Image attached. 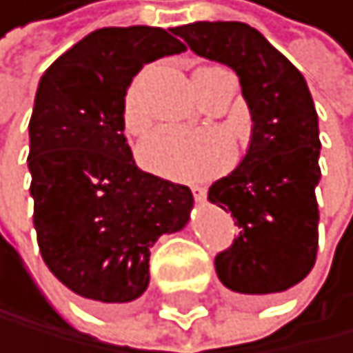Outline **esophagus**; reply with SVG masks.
<instances>
[{"mask_svg": "<svg viewBox=\"0 0 353 353\" xmlns=\"http://www.w3.org/2000/svg\"><path fill=\"white\" fill-rule=\"evenodd\" d=\"M192 194H194L196 201H203L205 194H208V190H205V188H201V185H192Z\"/></svg>", "mask_w": 353, "mask_h": 353, "instance_id": "esophagus-1", "label": "esophagus"}]
</instances>
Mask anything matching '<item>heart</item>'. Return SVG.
Listing matches in <instances>:
<instances>
[{
  "instance_id": "1",
  "label": "heart",
  "mask_w": 353,
  "mask_h": 353,
  "mask_svg": "<svg viewBox=\"0 0 353 353\" xmlns=\"http://www.w3.org/2000/svg\"><path fill=\"white\" fill-rule=\"evenodd\" d=\"M223 70L221 65H203L194 72L196 90L208 77ZM123 128L128 134H141L150 125V114L139 97V83L134 81L123 97ZM139 163L148 172L172 181H203L223 172L234 159V148L225 132L212 130V128H199V130H185V128L163 125L148 134L137 150Z\"/></svg>"
}]
</instances>
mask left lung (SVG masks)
Returning <instances> with one entry per match:
<instances>
[{"label":"left lung","instance_id":"1","mask_svg":"<svg viewBox=\"0 0 353 353\" xmlns=\"http://www.w3.org/2000/svg\"><path fill=\"white\" fill-rule=\"evenodd\" d=\"M199 57L239 74L252 141L208 199L230 210L239 236L216 254L219 281L241 296H272L301 283L319 252V114L303 74L241 21H194L172 30Z\"/></svg>","mask_w":353,"mask_h":353}]
</instances>
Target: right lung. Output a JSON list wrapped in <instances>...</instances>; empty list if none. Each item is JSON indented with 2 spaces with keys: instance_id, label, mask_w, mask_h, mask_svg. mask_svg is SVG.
Instances as JSON below:
<instances>
[{
  "instance_id": "add662e5",
  "label": "right lung",
  "mask_w": 353,
  "mask_h": 353,
  "mask_svg": "<svg viewBox=\"0 0 353 353\" xmlns=\"http://www.w3.org/2000/svg\"><path fill=\"white\" fill-rule=\"evenodd\" d=\"M163 28H99L43 72L30 117L32 223L43 263L92 303H130L150 248L190 219L192 192L137 168L123 97L145 63L183 52Z\"/></svg>"
}]
</instances>
